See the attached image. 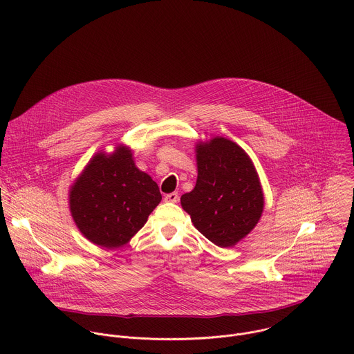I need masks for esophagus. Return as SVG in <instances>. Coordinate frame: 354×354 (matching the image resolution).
Returning <instances> with one entry per match:
<instances>
[{
    "mask_svg": "<svg viewBox=\"0 0 354 354\" xmlns=\"http://www.w3.org/2000/svg\"><path fill=\"white\" fill-rule=\"evenodd\" d=\"M178 200H179L178 193H169V194H165V197H164L165 203H178Z\"/></svg>",
    "mask_w": 354,
    "mask_h": 354,
    "instance_id": "esophagus-1",
    "label": "esophagus"
}]
</instances>
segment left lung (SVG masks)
Returning <instances> with one entry per match:
<instances>
[{
  "label": "left lung",
  "instance_id": "left-lung-1",
  "mask_svg": "<svg viewBox=\"0 0 354 354\" xmlns=\"http://www.w3.org/2000/svg\"><path fill=\"white\" fill-rule=\"evenodd\" d=\"M197 182L180 197L194 227L218 247H233L259 222L263 192L250 156L234 142L214 138L196 146Z\"/></svg>",
  "mask_w": 354,
  "mask_h": 354
}]
</instances>
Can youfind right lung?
I'll list each match as a JSON object with an SVG mask.
<instances>
[{
    "label": "right lung",
    "instance_id": "obj_1",
    "mask_svg": "<svg viewBox=\"0 0 354 354\" xmlns=\"http://www.w3.org/2000/svg\"><path fill=\"white\" fill-rule=\"evenodd\" d=\"M71 216L91 243L117 248L127 244L161 201L150 175L136 168L132 151L95 154L70 189Z\"/></svg>",
    "mask_w": 354,
    "mask_h": 354
}]
</instances>
